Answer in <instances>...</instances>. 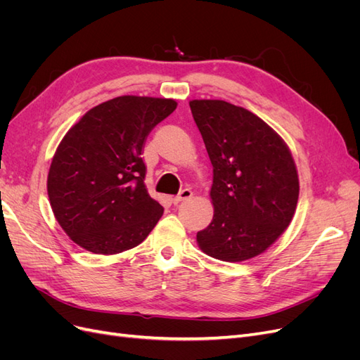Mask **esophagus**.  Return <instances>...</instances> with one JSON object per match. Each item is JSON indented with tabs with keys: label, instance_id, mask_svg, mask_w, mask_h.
Segmentation results:
<instances>
[{
	"label": "esophagus",
	"instance_id": "34e87169",
	"mask_svg": "<svg viewBox=\"0 0 360 360\" xmlns=\"http://www.w3.org/2000/svg\"><path fill=\"white\" fill-rule=\"evenodd\" d=\"M192 195H193V192H192L191 189H183V191L177 195V197L172 198V202L177 205V204H180V202H183V201H186V200L192 198Z\"/></svg>",
	"mask_w": 360,
	"mask_h": 360
}]
</instances>
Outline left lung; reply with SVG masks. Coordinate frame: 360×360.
Here are the masks:
<instances>
[{"label": "left lung", "mask_w": 360, "mask_h": 360, "mask_svg": "<svg viewBox=\"0 0 360 360\" xmlns=\"http://www.w3.org/2000/svg\"><path fill=\"white\" fill-rule=\"evenodd\" d=\"M213 165V219L197 233L204 254L240 263L263 254L287 230L299 174L285 141L264 120L225 101L189 102Z\"/></svg>", "instance_id": "obj_1"}]
</instances>
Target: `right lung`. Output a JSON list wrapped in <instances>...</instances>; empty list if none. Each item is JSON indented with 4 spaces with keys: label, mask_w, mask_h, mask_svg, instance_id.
<instances>
[{
    "label": "right lung",
    "mask_w": 360,
    "mask_h": 360,
    "mask_svg": "<svg viewBox=\"0 0 360 360\" xmlns=\"http://www.w3.org/2000/svg\"><path fill=\"white\" fill-rule=\"evenodd\" d=\"M177 108L174 99L120 96L86 111L64 135L48 172L57 222L85 250L114 255L138 246L163 207L148 195L144 141Z\"/></svg>",
    "instance_id": "1"
}]
</instances>
